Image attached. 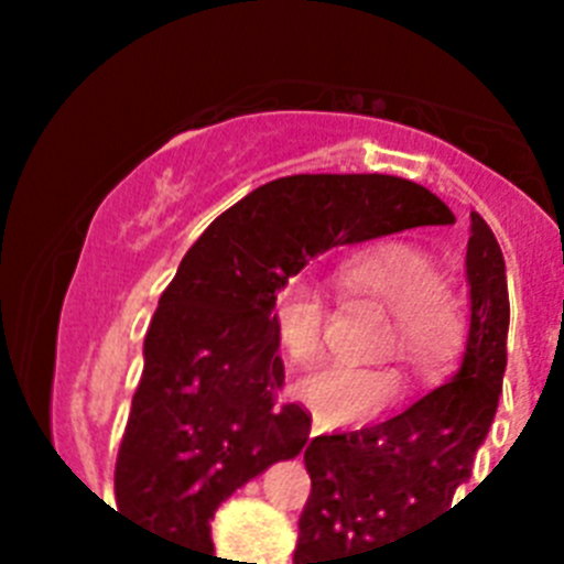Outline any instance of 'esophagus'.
<instances>
[{
    "label": "esophagus",
    "instance_id": "1",
    "mask_svg": "<svg viewBox=\"0 0 564 564\" xmlns=\"http://www.w3.org/2000/svg\"><path fill=\"white\" fill-rule=\"evenodd\" d=\"M318 432H322V430H318V426H313V430H311V437H316Z\"/></svg>",
    "mask_w": 564,
    "mask_h": 564
}]
</instances>
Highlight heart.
<instances>
[{"instance_id": "heart-1", "label": "heart", "mask_w": 564, "mask_h": 564, "mask_svg": "<svg viewBox=\"0 0 564 564\" xmlns=\"http://www.w3.org/2000/svg\"><path fill=\"white\" fill-rule=\"evenodd\" d=\"M350 293L376 299L392 311L381 350L395 347L403 361L432 370L446 361L460 338V313L443 288V273L430 251L412 242H381L352 257L341 271ZM273 333L291 361L305 364L322 352L327 299L311 279H288L273 293ZM313 417L327 426L370 421L395 398L398 381L383 367L330 361L307 372L293 387Z\"/></svg>"}]
</instances>
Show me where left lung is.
Here are the masks:
<instances>
[{
  "label": "left lung",
  "mask_w": 564,
  "mask_h": 564,
  "mask_svg": "<svg viewBox=\"0 0 564 564\" xmlns=\"http://www.w3.org/2000/svg\"><path fill=\"white\" fill-rule=\"evenodd\" d=\"M466 276L471 325L455 378L378 426L307 443L311 497L299 517L293 564H372L367 560L378 547L398 545L455 508L495 421L508 358L506 259L477 212Z\"/></svg>",
  "instance_id": "8db88e82"
}]
</instances>
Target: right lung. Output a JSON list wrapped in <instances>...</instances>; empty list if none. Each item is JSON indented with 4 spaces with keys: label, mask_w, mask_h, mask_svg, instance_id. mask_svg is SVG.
<instances>
[{
    "label": "right lung",
    "mask_w": 564,
    "mask_h": 564,
    "mask_svg": "<svg viewBox=\"0 0 564 564\" xmlns=\"http://www.w3.org/2000/svg\"><path fill=\"white\" fill-rule=\"evenodd\" d=\"M455 214L392 174H293L223 212L183 257L143 338V372L115 460L118 511L212 551L214 511L302 452L311 412L279 403L273 293L318 253Z\"/></svg>",
    "instance_id": "right-lung-1"
}]
</instances>
